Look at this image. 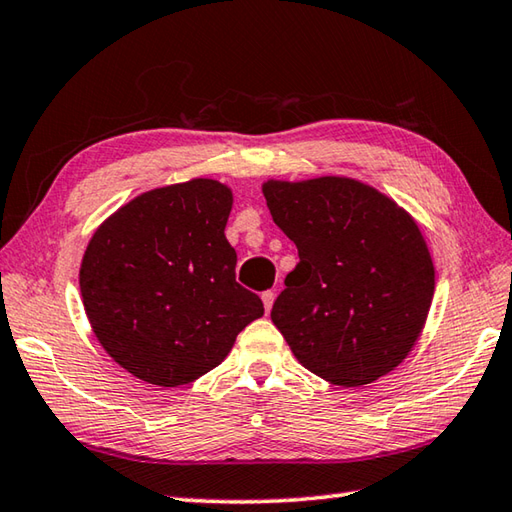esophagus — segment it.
<instances>
[{"instance_id":"34e87169","label":"esophagus","mask_w":512,"mask_h":512,"mask_svg":"<svg viewBox=\"0 0 512 512\" xmlns=\"http://www.w3.org/2000/svg\"><path fill=\"white\" fill-rule=\"evenodd\" d=\"M262 302H264L266 313H270V308H273V302H275V293H273V290H266V293H262Z\"/></svg>"}]
</instances>
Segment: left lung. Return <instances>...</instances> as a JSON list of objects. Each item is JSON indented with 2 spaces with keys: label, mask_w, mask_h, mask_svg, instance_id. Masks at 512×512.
<instances>
[{
  "label": "left lung",
  "mask_w": 512,
  "mask_h": 512,
  "mask_svg": "<svg viewBox=\"0 0 512 512\" xmlns=\"http://www.w3.org/2000/svg\"><path fill=\"white\" fill-rule=\"evenodd\" d=\"M264 197L299 253L270 310L299 364L346 388L402 364L435 293L433 259L406 210L344 177L266 182Z\"/></svg>",
  "instance_id": "8db88e82"
}]
</instances>
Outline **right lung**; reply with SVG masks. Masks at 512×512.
Masks as SVG:
<instances>
[{
    "label": "right lung",
    "mask_w": 512,
    "mask_h": 512,
    "mask_svg": "<svg viewBox=\"0 0 512 512\" xmlns=\"http://www.w3.org/2000/svg\"><path fill=\"white\" fill-rule=\"evenodd\" d=\"M230 206V188L193 179L135 197L90 239L79 270L88 322L137 379L195 382L264 315L262 299L235 282Z\"/></svg>",
    "instance_id": "obj_1"
}]
</instances>
